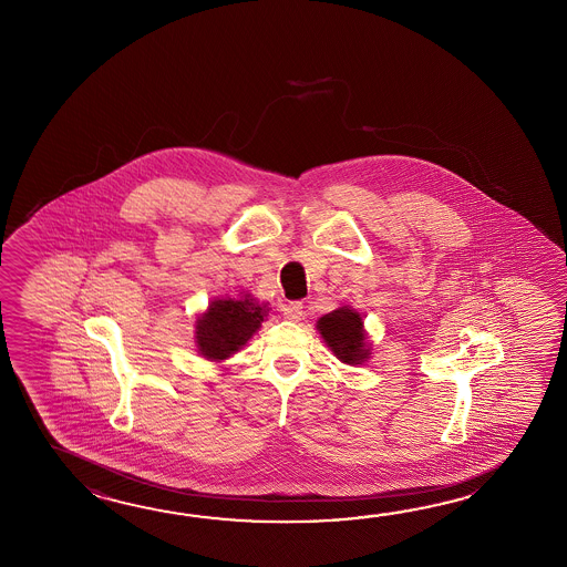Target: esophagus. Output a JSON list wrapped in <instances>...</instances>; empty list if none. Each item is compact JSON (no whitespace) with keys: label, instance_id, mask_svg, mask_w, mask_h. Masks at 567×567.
Wrapping results in <instances>:
<instances>
[{"label":"esophagus","instance_id":"34e87169","mask_svg":"<svg viewBox=\"0 0 567 567\" xmlns=\"http://www.w3.org/2000/svg\"><path fill=\"white\" fill-rule=\"evenodd\" d=\"M282 315L289 319V321H301L302 317H305V307H302V302H289V305H285L282 307Z\"/></svg>","mask_w":567,"mask_h":567}]
</instances>
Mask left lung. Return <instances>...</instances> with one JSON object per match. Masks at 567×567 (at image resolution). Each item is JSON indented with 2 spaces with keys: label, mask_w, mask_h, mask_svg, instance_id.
Wrapping results in <instances>:
<instances>
[{
  "label": "left lung",
  "mask_w": 567,
  "mask_h": 567,
  "mask_svg": "<svg viewBox=\"0 0 567 567\" xmlns=\"http://www.w3.org/2000/svg\"><path fill=\"white\" fill-rule=\"evenodd\" d=\"M317 331L324 346L333 351L341 363L363 365L371 358V341L363 317L351 305L337 307L317 321Z\"/></svg>",
  "instance_id": "8db88e82"
}]
</instances>
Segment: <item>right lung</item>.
<instances>
[{
  "label": "right lung",
  "instance_id": "add662e5",
  "mask_svg": "<svg viewBox=\"0 0 567 567\" xmlns=\"http://www.w3.org/2000/svg\"><path fill=\"white\" fill-rule=\"evenodd\" d=\"M268 302H258L250 292L236 299L216 297L196 319L197 355L208 361H226L243 349L268 315Z\"/></svg>",
  "mask_w": 567,
  "mask_h": 567
}]
</instances>
